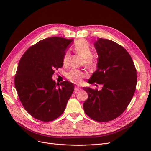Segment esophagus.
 I'll use <instances>...</instances> for the list:
<instances>
[{
    "instance_id": "esophagus-1",
    "label": "esophagus",
    "mask_w": 151,
    "mask_h": 151,
    "mask_svg": "<svg viewBox=\"0 0 151 151\" xmlns=\"http://www.w3.org/2000/svg\"><path fill=\"white\" fill-rule=\"evenodd\" d=\"M81 88H80V87H79V86H76V87H75V89H74L75 93H76L77 91H79V90H81Z\"/></svg>"
}]
</instances>
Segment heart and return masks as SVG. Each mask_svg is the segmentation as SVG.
Masks as SVG:
<instances>
[{"mask_svg": "<svg viewBox=\"0 0 151 151\" xmlns=\"http://www.w3.org/2000/svg\"><path fill=\"white\" fill-rule=\"evenodd\" d=\"M74 51L76 53L80 55L84 58L83 64L88 68H94L97 65L98 60L93 54V49L88 41L85 39H79L74 42ZM70 58V53L67 51L64 53L62 58V63L63 66H67L69 63ZM67 78L74 83L79 84L83 81L86 74L84 72L77 69H72L67 72Z\"/></svg>", "mask_w": 151, "mask_h": 151, "instance_id": "1", "label": "heart"}]
</instances>
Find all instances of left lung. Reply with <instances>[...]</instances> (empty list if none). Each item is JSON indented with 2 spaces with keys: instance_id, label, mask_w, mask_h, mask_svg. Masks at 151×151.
I'll return each instance as SVG.
<instances>
[{
  "instance_id": "left-lung-1",
  "label": "left lung",
  "mask_w": 151,
  "mask_h": 151,
  "mask_svg": "<svg viewBox=\"0 0 151 151\" xmlns=\"http://www.w3.org/2000/svg\"><path fill=\"white\" fill-rule=\"evenodd\" d=\"M94 47L98 68L88 83L102 84L103 88L100 91L83 88L88 94L83 108L91 119L109 122L121 115L131 101L137 82V71L130 54L119 44L99 38Z\"/></svg>"
}]
</instances>
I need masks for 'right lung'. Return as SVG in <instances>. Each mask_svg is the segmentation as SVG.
Returning a JSON list of instances; mask_svg holds the SVG:
<instances>
[{"mask_svg":"<svg viewBox=\"0 0 151 151\" xmlns=\"http://www.w3.org/2000/svg\"><path fill=\"white\" fill-rule=\"evenodd\" d=\"M72 42L58 36L45 38L29 48L20 59L15 87L22 106L36 119L52 121L65 110L74 84L65 81L57 86L52 77L63 66V55Z\"/></svg>","mask_w":151,"mask_h":151,"instance_id":"right-lung-1","label":"right lung"}]
</instances>
